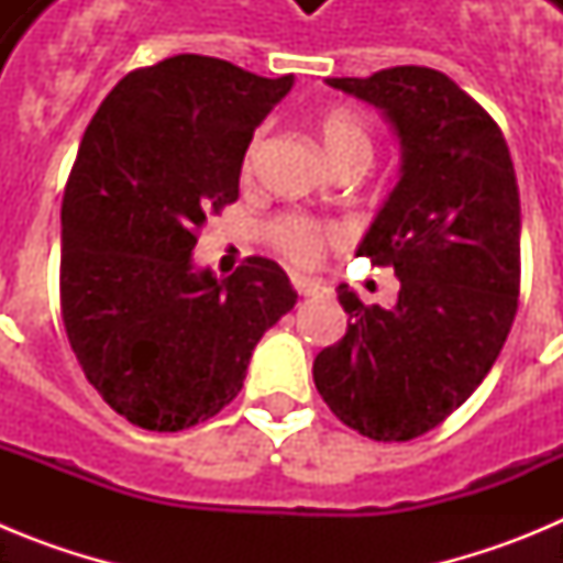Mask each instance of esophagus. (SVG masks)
I'll use <instances>...</instances> for the list:
<instances>
[{
    "mask_svg": "<svg viewBox=\"0 0 563 563\" xmlns=\"http://www.w3.org/2000/svg\"><path fill=\"white\" fill-rule=\"evenodd\" d=\"M292 287L298 290V296H327L330 287L321 282V278H307V276H292Z\"/></svg>",
    "mask_w": 563,
    "mask_h": 563,
    "instance_id": "1",
    "label": "esophagus"
}]
</instances>
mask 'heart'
<instances>
[{
    "instance_id": "1",
    "label": "heart",
    "mask_w": 563,
    "mask_h": 563,
    "mask_svg": "<svg viewBox=\"0 0 563 563\" xmlns=\"http://www.w3.org/2000/svg\"><path fill=\"white\" fill-rule=\"evenodd\" d=\"M318 134L324 143L327 154L335 166H343L350 161H369L372 152V137L366 121L350 107H332L321 112L318 118ZM262 148V132H256L245 152V168L256 163V154ZM332 225L307 217V213L287 211L278 213L267 222V239L285 258H290L292 265L310 267L316 265L321 251H324L327 239H332Z\"/></svg>"
}]
</instances>
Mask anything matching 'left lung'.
Listing matches in <instances>:
<instances>
[{"label": "left lung", "instance_id": "left-lung-1", "mask_svg": "<svg viewBox=\"0 0 563 563\" xmlns=\"http://www.w3.org/2000/svg\"><path fill=\"white\" fill-rule=\"evenodd\" d=\"M383 109L400 137V183L357 256L395 267L391 310L346 285V335L312 363L332 415L377 442L440 426L485 380L519 310L521 208L499 123L431 67L330 78Z\"/></svg>", "mask_w": 563, "mask_h": 563}]
</instances>
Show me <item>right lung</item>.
Returning <instances> with one entry per match:
<instances>
[{
	"label": "right lung",
	"instance_id": "add662e5",
	"mask_svg": "<svg viewBox=\"0 0 563 563\" xmlns=\"http://www.w3.org/2000/svg\"><path fill=\"white\" fill-rule=\"evenodd\" d=\"M290 87L183 53L123 76L84 132L62 202V318L87 380L132 426L220 415L258 338L296 305L273 258L247 256L228 278L191 262Z\"/></svg>",
	"mask_w": 563,
	"mask_h": 563
}]
</instances>
